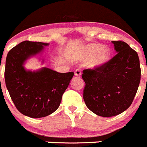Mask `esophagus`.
Masks as SVG:
<instances>
[{
    "mask_svg": "<svg viewBox=\"0 0 147 147\" xmlns=\"http://www.w3.org/2000/svg\"><path fill=\"white\" fill-rule=\"evenodd\" d=\"M81 75H82V72H81L80 69H76L75 72V75L77 77H80Z\"/></svg>",
    "mask_w": 147,
    "mask_h": 147,
    "instance_id": "esophagus-1",
    "label": "esophagus"
}]
</instances>
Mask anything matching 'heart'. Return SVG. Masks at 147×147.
<instances>
[{
	"instance_id": "obj_1",
	"label": "heart",
	"mask_w": 147,
	"mask_h": 147,
	"mask_svg": "<svg viewBox=\"0 0 147 147\" xmlns=\"http://www.w3.org/2000/svg\"><path fill=\"white\" fill-rule=\"evenodd\" d=\"M111 52L107 48H102L98 44H90L78 52L77 59L87 61V66L92 69L103 66L110 59Z\"/></svg>"
}]
</instances>
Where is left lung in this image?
I'll return each mask as SVG.
<instances>
[{
	"mask_svg": "<svg viewBox=\"0 0 147 147\" xmlns=\"http://www.w3.org/2000/svg\"><path fill=\"white\" fill-rule=\"evenodd\" d=\"M117 54L103 66L82 71L83 99L95 114L111 117L131 105L141 80L137 52L122 41H113Z\"/></svg>",
	"mask_w": 147,
	"mask_h": 147,
	"instance_id": "8db88e82",
	"label": "left lung"
}]
</instances>
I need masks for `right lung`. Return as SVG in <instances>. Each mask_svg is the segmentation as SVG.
<instances>
[{"mask_svg":"<svg viewBox=\"0 0 147 147\" xmlns=\"http://www.w3.org/2000/svg\"><path fill=\"white\" fill-rule=\"evenodd\" d=\"M49 44L24 41L8 52L5 60V81L11 100L22 114L38 119L47 116L59 108L62 97L74 75L47 67L27 71L24 64L40 53Z\"/></svg>","mask_w":147,"mask_h":147,"instance_id":"obj_1","label":"right lung"}]
</instances>
